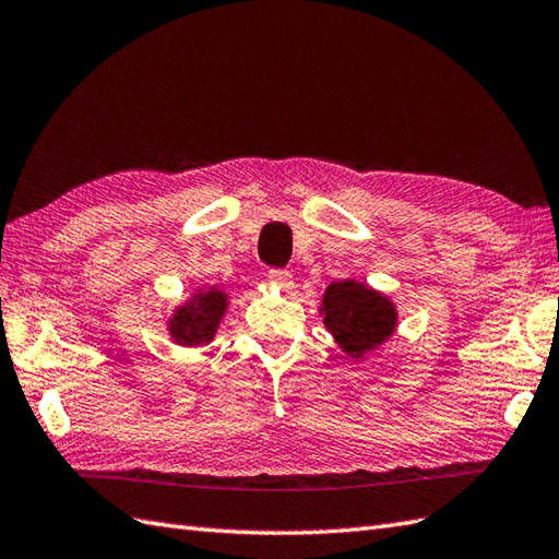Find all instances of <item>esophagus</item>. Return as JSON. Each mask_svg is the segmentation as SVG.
<instances>
[{
	"mask_svg": "<svg viewBox=\"0 0 559 559\" xmlns=\"http://www.w3.org/2000/svg\"><path fill=\"white\" fill-rule=\"evenodd\" d=\"M267 280L272 284H277V287H282V289H289L292 287V272L289 270L272 267V270H267Z\"/></svg>",
	"mask_w": 559,
	"mask_h": 559,
	"instance_id": "1",
	"label": "esophagus"
}]
</instances>
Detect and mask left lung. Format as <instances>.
<instances>
[{"mask_svg":"<svg viewBox=\"0 0 559 559\" xmlns=\"http://www.w3.org/2000/svg\"><path fill=\"white\" fill-rule=\"evenodd\" d=\"M322 316L332 337L346 354L364 356L390 337L396 325V313L392 301L382 294L368 289L358 282H332L325 299H322Z\"/></svg>","mask_w":559,"mask_h":559,"instance_id":"8db88e82","label":"left lung"}]
</instances>
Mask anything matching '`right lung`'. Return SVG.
Listing matches in <instances>:
<instances>
[{"instance_id": "1", "label": "right lung", "mask_w": 559, "mask_h": 559, "mask_svg": "<svg viewBox=\"0 0 559 559\" xmlns=\"http://www.w3.org/2000/svg\"><path fill=\"white\" fill-rule=\"evenodd\" d=\"M225 308L227 296L217 289L195 294L193 301L179 308L177 316L171 318V337L177 340V344L186 346L210 342L219 325V318L225 316Z\"/></svg>"}]
</instances>
